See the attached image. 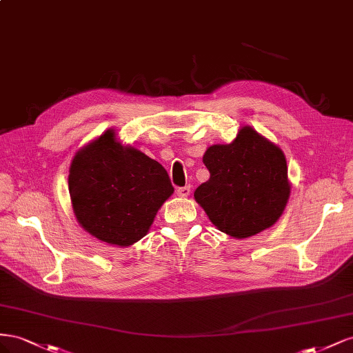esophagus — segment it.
Returning <instances> with one entry per match:
<instances>
[{
	"instance_id": "34e87169",
	"label": "esophagus",
	"mask_w": 353,
	"mask_h": 353,
	"mask_svg": "<svg viewBox=\"0 0 353 353\" xmlns=\"http://www.w3.org/2000/svg\"><path fill=\"white\" fill-rule=\"evenodd\" d=\"M189 194H190V186L189 185H186V186H182V188H179L177 189V195L179 196H189Z\"/></svg>"
}]
</instances>
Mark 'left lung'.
<instances>
[{"instance_id": "8db88e82", "label": "left lung", "mask_w": 353, "mask_h": 353, "mask_svg": "<svg viewBox=\"0 0 353 353\" xmlns=\"http://www.w3.org/2000/svg\"><path fill=\"white\" fill-rule=\"evenodd\" d=\"M203 161L210 179L194 196L221 232L247 238L283 214L290 196L287 161L256 130L243 127L232 143L210 146Z\"/></svg>"}]
</instances>
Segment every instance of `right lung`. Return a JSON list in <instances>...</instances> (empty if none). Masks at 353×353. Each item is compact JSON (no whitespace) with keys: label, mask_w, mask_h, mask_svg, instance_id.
Returning <instances> with one entry per match:
<instances>
[{"label":"right lung","mask_w":353,"mask_h":353,"mask_svg":"<svg viewBox=\"0 0 353 353\" xmlns=\"http://www.w3.org/2000/svg\"><path fill=\"white\" fill-rule=\"evenodd\" d=\"M173 192L165 168L117 142L114 130L79 150L69 170V194L79 225L114 245L142 239Z\"/></svg>","instance_id":"right-lung-1"}]
</instances>
